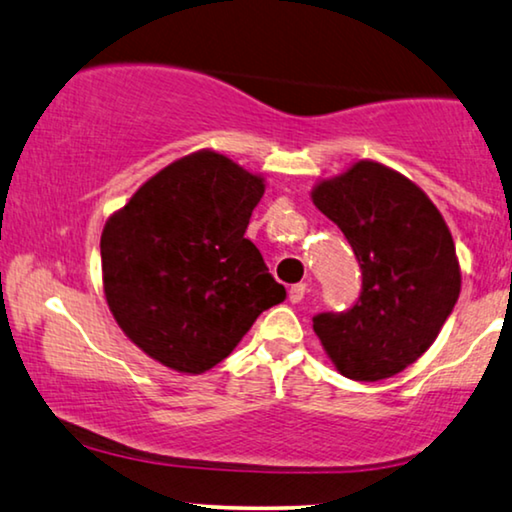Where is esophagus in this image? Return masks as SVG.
Listing matches in <instances>:
<instances>
[{
	"label": "esophagus",
	"instance_id": "obj_1",
	"mask_svg": "<svg viewBox=\"0 0 512 512\" xmlns=\"http://www.w3.org/2000/svg\"><path fill=\"white\" fill-rule=\"evenodd\" d=\"M304 294H306V283H297V285L290 287V292H287V297H290L292 304H299V301L304 299Z\"/></svg>",
	"mask_w": 512,
	"mask_h": 512
}]
</instances>
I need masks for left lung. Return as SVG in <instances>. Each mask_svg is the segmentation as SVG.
Returning a JSON list of instances; mask_svg holds the SVG:
<instances>
[{"mask_svg": "<svg viewBox=\"0 0 512 512\" xmlns=\"http://www.w3.org/2000/svg\"><path fill=\"white\" fill-rule=\"evenodd\" d=\"M362 269L345 311L313 315V329L343 376L380 380L413 364L457 304L462 273L443 215L420 187L378 162H357L313 190Z\"/></svg>", "mask_w": 512, "mask_h": 512, "instance_id": "8db88e82", "label": "left lung"}]
</instances>
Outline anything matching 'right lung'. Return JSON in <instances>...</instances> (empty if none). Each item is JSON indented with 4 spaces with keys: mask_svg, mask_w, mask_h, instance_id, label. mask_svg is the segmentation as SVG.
<instances>
[{
    "mask_svg": "<svg viewBox=\"0 0 512 512\" xmlns=\"http://www.w3.org/2000/svg\"><path fill=\"white\" fill-rule=\"evenodd\" d=\"M262 194V178L204 150L162 169L106 222V301L146 355L204 373L287 297L246 239Z\"/></svg>",
    "mask_w": 512,
    "mask_h": 512,
    "instance_id": "obj_1",
    "label": "right lung"
}]
</instances>
